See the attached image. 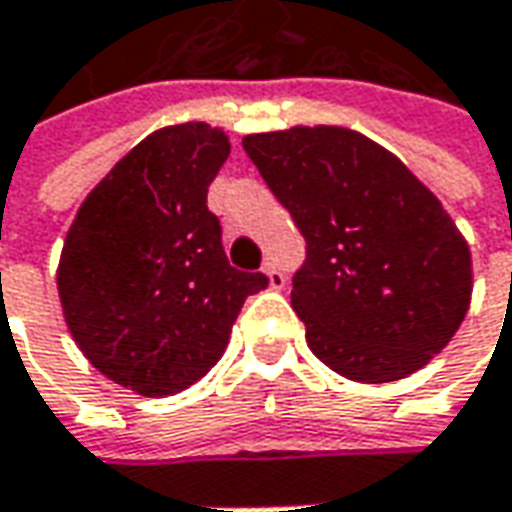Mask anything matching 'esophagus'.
<instances>
[{
  "instance_id": "obj_1",
  "label": "esophagus",
  "mask_w": 512,
  "mask_h": 512,
  "mask_svg": "<svg viewBox=\"0 0 512 512\" xmlns=\"http://www.w3.org/2000/svg\"><path fill=\"white\" fill-rule=\"evenodd\" d=\"M265 276H267V285L273 287V290H282V287H285L287 276L279 270V265H276L273 259L265 265Z\"/></svg>"
}]
</instances>
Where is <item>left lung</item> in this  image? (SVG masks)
Instances as JSON below:
<instances>
[{"label": "left lung", "mask_w": 512, "mask_h": 512, "mask_svg": "<svg viewBox=\"0 0 512 512\" xmlns=\"http://www.w3.org/2000/svg\"><path fill=\"white\" fill-rule=\"evenodd\" d=\"M242 145L305 236L290 302L310 350L364 384L442 353L473 290L470 247L442 202L356 130H273Z\"/></svg>", "instance_id": "1"}]
</instances>
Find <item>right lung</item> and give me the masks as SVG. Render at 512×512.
<instances>
[{"mask_svg":"<svg viewBox=\"0 0 512 512\" xmlns=\"http://www.w3.org/2000/svg\"><path fill=\"white\" fill-rule=\"evenodd\" d=\"M230 142L187 122L150 133L82 202L59 259V299L73 339L110 382L173 396L222 359L247 296L265 273L227 262L207 187Z\"/></svg>","mask_w":512,"mask_h":512,"instance_id":"right-lung-1","label":"right lung"}]
</instances>
